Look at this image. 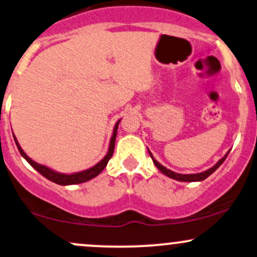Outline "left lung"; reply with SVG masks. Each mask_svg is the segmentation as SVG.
I'll return each instance as SVG.
<instances>
[{"mask_svg":"<svg viewBox=\"0 0 257 257\" xmlns=\"http://www.w3.org/2000/svg\"><path fill=\"white\" fill-rule=\"evenodd\" d=\"M149 154H150V156H151L152 161H154L155 166H156V167L159 168V170H160L161 172H162L163 174H166V176H167V177H170V178H172V179H176V180H180V182H200V180L206 179L207 177L210 176V174H212L213 172H215V171L217 170V168H218L219 166H221L222 163L224 162L225 157L228 156V154H229V152H228V154L225 155L224 157H222V159L219 160L218 162H217L216 165L213 166L212 168H210V170H207V171L202 172V173H196V174H179V173H176V172H173V171L167 170V168L163 167V166L161 165V163H159V162H157L156 160L154 159V156H152V154H151L150 151H149Z\"/></svg>","mask_w":257,"mask_h":257,"instance_id":"obj_1","label":"left lung"}]
</instances>
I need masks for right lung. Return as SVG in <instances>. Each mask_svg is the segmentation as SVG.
<instances>
[{"instance_id": "add662e5", "label": "right lung", "mask_w": 257, "mask_h": 257, "mask_svg": "<svg viewBox=\"0 0 257 257\" xmlns=\"http://www.w3.org/2000/svg\"><path fill=\"white\" fill-rule=\"evenodd\" d=\"M118 124H119V120H118L117 124H115V126H114L113 135H112L111 142H109V149H108V152H107L106 156L103 157V159L101 160L100 162L97 163V165H95L94 167L89 168V170H86V171L79 172V173H74V174L57 173V172H55V171L50 170V168H47L46 166H42V165H39V163L34 162V161L32 159H29V157L27 156V154H25V152L22 150V148H21V146H19L18 142H17L16 137H14V142H16L17 148H18V150H19V152H21L22 156H23L24 159L27 160L28 162H29L30 165H32L36 171L39 172V173L42 174V176H44L45 178H47L49 180H51V182L56 183V184H60V185L79 184V183H84V182H87V180L95 178V177L98 176V174H100L101 172L105 170V167L107 166V163H108L109 159H111L112 155H113L114 142H115V137H117Z\"/></svg>"}]
</instances>
